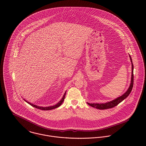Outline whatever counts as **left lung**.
<instances>
[{
	"label": "left lung",
	"mask_w": 146,
	"mask_h": 146,
	"mask_svg": "<svg viewBox=\"0 0 146 146\" xmlns=\"http://www.w3.org/2000/svg\"><path fill=\"white\" fill-rule=\"evenodd\" d=\"M130 60H131V66H132V71H131V83L130 85V86L129 88V89H127V90L126 92L123 95H122L121 96L118 97L117 98L107 102L106 104H89L88 103V104L89 106L94 107L96 108L99 109V110H106V109H108V108H113L115 106H116L117 104H119L120 102H121L124 100H125V98L130 94L132 89H133V82H134V75H133V70H134V66H133V64L132 62V60L131 58L130 57V56H129Z\"/></svg>",
	"instance_id": "obj_1"
}]
</instances>
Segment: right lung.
Returning <instances> with one entry per match:
<instances>
[{
  "label": "right lung",
  "mask_w": 146,
  "mask_h": 146,
  "mask_svg": "<svg viewBox=\"0 0 146 146\" xmlns=\"http://www.w3.org/2000/svg\"><path fill=\"white\" fill-rule=\"evenodd\" d=\"M65 95H66V92L64 93V95H63L62 98L61 99V100L57 104H56V105H54V106H53L46 107H42L38 106H36V105H35V104H30V103H29V102H27V101H26L27 103H28L29 104H30L31 106H33V107H35V108H36L40 109V110H53V109H54V108H56L60 107V106L61 105V104H62V102H63L64 100Z\"/></svg>",
  "instance_id": "obj_1"
}]
</instances>
